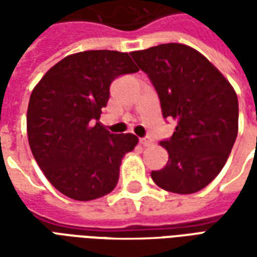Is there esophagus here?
Masks as SVG:
<instances>
[{
	"mask_svg": "<svg viewBox=\"0 0 257 257\" xmlns=\"http://www.w3.org/2000/svg\"><path fill=\"white\" fill-rule=\"evenodd\" d=\"M151 143H153V139H151L150 136H146V138H142V139H140V145L150 146Z\"/></svg>",
	"mask_w": 257,
	"mask_h": 257,
	"instance_id": "1",
	"label": "esophagus"
}]
</instances>
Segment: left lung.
<instances>
[{
	"instance_id": "left-lung-1",
	"label": "left lung",
	"mask_w": 257,
	"mask_h": 257,
	"mask_svg": "<svg viewBox=\"0 0 257 257\" xmlns=\"http://www.w3.org/2000/svg\"><path fill=\"white\" fill-rule=\"evenodd\" d=\"M131 56L154 85L162 117L178 122L161 142L167 165L151 178L171 193H197L219 175L237 139V93L204 55L183 44H161Z\"/></svg>"
}]
</instances>
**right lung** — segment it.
<instances>
[{"instance_id":"1","label":"right lung","mask_w":257,"mask_h":257,"mask_svg":"<svg viewBox=\"0 0 257 257\" xmlns=\"http://www.w3.org/2000/svg\"><path fill=\"white\" fill-rule=\"evenodd\" d=\"M139 71L126 52L85 51L56 63L33 89L27 136L38 167L68 198H100L117 186L132 134H110L100 122L114 79Z\"/></svg>"}]
</instances>
